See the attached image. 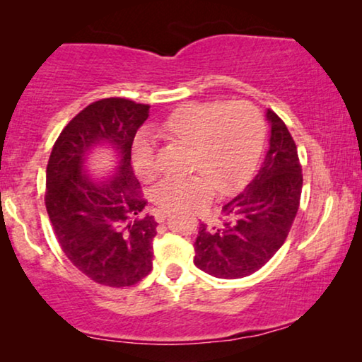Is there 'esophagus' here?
<instances>
[{"instance_id": "obj_1", "label": "esophagus", "mask_w": 362, "mask_h": 362, "mask_svg": "<svg viewBox=\"0 0 362 362\" xmlns=\"http://www.w3.org/2000/svg\"><path fill=\"white\" fill-rule=\"evenodd\" d=\"M167 216H168V214H165V211H157L156 220L158 221V223H162L163 220H167Z\"/></svg>"}]
</instances>
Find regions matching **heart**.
<instances>
[{
	"label": "heart",
	"instance_id": "1",
	"mask_svg": "<svg viewBox=\"0 0 362 362\" xmlns=\"http://www.w3.org/2000/svg\"><path fill=\"white\" fill-rule=\"evenodd\" d=\"M157 131L190 146L189 167L197 170L153 187L151 199L165 214L206 205L211 187L221 195L240 189L257 165L263 146L262 115L247 100L185 104L168 114ZM132 165L142 182L158 175L156 147L146 132L134 139Z\"/></svg>",
	"mask_w": 362,
	"mask_h": 362
}]
</instances>
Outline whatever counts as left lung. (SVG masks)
I'll list each match as a JSON object with an SVG mask.
<instances>
[{
    "mask_svg": "<svg viewBox=\"0 0 362 362\" xmlns=\"http://www.w3.org/2000/svg\"><path fill=\"white\" fill-rule=\"evenodd\" d=\"M269 147L257 175L221 209L218 226L200 225L194 263L216 278L248 276L281 248L300 206L303 175L290 131L267 110Z\"/></svg>",
    "mask_w": 362,
    "mask_h": 362,
    "instance_id": "obj_1",
    "label": "left lung"
}]
</instances>
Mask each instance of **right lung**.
<instances>
[{
	"label": "right lung",
	"instance_id": "obj_1",
	"mask_svg": "<svg viewBox=\"0 0 362 362\" xmlns=\"http://www.w3.org/2000/svg\"><path fill=\"white\" fill-rule=\"evenodd\" d=\"M148 109L122 98L95 100L66 125L47 162L45 200L57 242L99 285H136L152 269L157 221L142 215L147 202L131 165L134 137ZM100 145L118 158L103 182L87 175L90 153Z\"/></svg>",
	"mask_w": 362,
	"mask_h": 362
}]
</instances>
